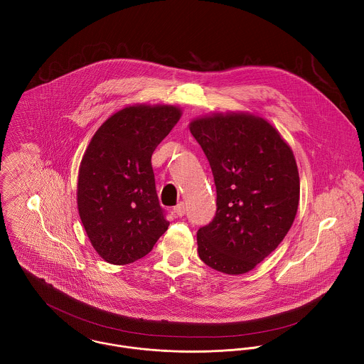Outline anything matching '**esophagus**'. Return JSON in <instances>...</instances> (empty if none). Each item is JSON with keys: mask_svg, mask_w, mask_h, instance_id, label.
Wrapping results in <instances>:
<instances>
[{"mask_svg": "<svg viewBox=\"0 0 364 364\" xmlns=\"http://www.w3.org/2000/svg\"><path fill=\"white\" fill-rule=\"evenodd\" d=\"M185 211H186V208H185V203H183V202H179V203L173 208V213H175L178 217H182V215L185 214Z\"/></svg>", "mask_w": 364, "mask_h": 364, "instance_id": "34e87169", "label": "esophagus"}]
</instances>
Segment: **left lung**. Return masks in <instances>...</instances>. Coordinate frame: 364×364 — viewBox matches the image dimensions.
<instances>
[{
    "instance_id": "1",
    "label": "left lung",
    "mask_w": 364,
    "mask_h": 364,
    "mask_svg": "<svg viewBox=\"0 0 364 364\" xmlns=\"http://www.w3.org/2000/svg\"><path fill=\"white\" fill-rule=\"evenodd\" d=\"M189 129L208 156L217 192L215 215L198 231L199 257L218 272L247 273L294 221L300 178L293 151L270 123L248 113L205 116Z\"/></svg>"
}]
</instances>
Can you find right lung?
<instances>
[{"label": "right lung", "instance_id": "1", "mask_svg": "<svg viewBox=\"0 0 364 364\" xmlns=\"http://www.w3.org/2000/svg\"><path fill=\"white\" fill-rule=\"evenodd\" d=\"M179 117L181 109L171 105L127 106L97 130L82 156L78 211L92 247L109 263L141 259L168 230L151 156Z\"/></svg>", "mask_w": 364, "mask_h": 364}]
</instances>
